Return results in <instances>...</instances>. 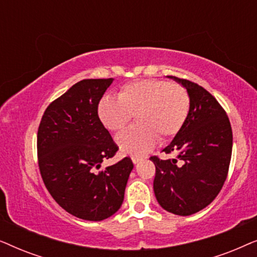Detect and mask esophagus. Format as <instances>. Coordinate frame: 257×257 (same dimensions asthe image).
<instances>
[{"mask_svg": "<svg viewBox=\"0 0 257 257\" xmlns=\"http://www.w3.org/2000/svg\"><path fill=\"white\" fill-rule=\"evenodd\" d=\"M132 161H133V164H138L139 161H142V158L133 156V157H132Z\"/></svg>", "mask_w": 257, "mask_h": 257, "instance_id": "1", "label": "esophagus"}]
</instances>
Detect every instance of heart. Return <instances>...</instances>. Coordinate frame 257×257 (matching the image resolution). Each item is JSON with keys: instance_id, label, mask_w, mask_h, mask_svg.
<instances>
[{"instance_id": "heart-1", "label": "heart", "mask_w": 257, "mask_h": 257, "mask_svg": "<svg viewBox=\"0 0 257 257\" xmlns=\"http://www.w3.org/2000/svg\"><path fill=\"white\" fill-rule=\"evenodd\" d=\"M191 108V98L185 86L160 79H142L124 85L118 100L104 98L98 114L105 127L117 132L124 128L132 115L137 124L115 138L122 153L144 156L156 145L174 138L184 127Z\"/></svg>"}]
</instances>
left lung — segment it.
Listing matches in <instances>:
<instances>
[{
    "instance_id": "1",
    "label": "left lung",
    "mask_w": 257,
    "mask_h": 257,
    "mask_svg": "<svg viewBox=\"0 0 257 257\" xmlns=\"http://www.w3.org/2000/svg\"><path fill=\"white\" fill-rule=\"evenodd\" d=\"M172 78L187 90L189 114L181 131L163 150L177 157L150 159L156 165L153 189L158 202L167 212L186 216L205 208L220 193L229 170L233 132L215 97L192 80Z\"/></svg>"
}]
</instances>
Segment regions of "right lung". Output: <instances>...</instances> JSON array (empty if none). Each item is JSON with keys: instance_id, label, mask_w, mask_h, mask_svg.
Returning a JSON list of instances; mask_svg holds the SVG:
<instances>
[{"instance_id": "right-lung-1", "label": "right lung", "mask_w": 257, "mask_h": 257, "mask_svg": "<svg viewBox=\"0 0 257 257\" xmlns=\"http://www.w3.org/2000/svg\"><path fill=\"white\" fill-rule=\"evenodd\" d=\"M112 78L83 79L44 111L37 131V158L45 187L63 209L87 221L120 208L133 163L130 157L100 170L119 147L98 115Z\"/></svg>"}]
</instances>
